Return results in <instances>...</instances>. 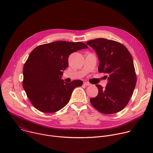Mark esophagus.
Returning <instances> with one entry per match:
<instances>
[{"label": "esophagus", "mask_w": 153, "mask_h": 153, "mask_svg": "<svg viewBox=\"0 0 153 153\" xmlns=\"http://www.w3.org/2000/svg\"><path fill=\"white\" fill-rule=\"evenodd\" d=\"M83 85H86V86H90V85H91V84H90L89 82H83Z\"/></svg>", "instance_id": "esophagus-1"}]
</instances>
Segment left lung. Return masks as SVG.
I'll list each match as a JSON object with an SVG mask.
<instances>
[{
    "label": "left lung",
    "instance_id": "left-lung-1",
    "mask_svg": "<svg viewBox=\"0 0 153 153\" xmlns=\"http://www.w3.org/2000/svg\"><path fill=\"white\" fill-rule=\"evenodd\" d=\"M86 43L96 51L100 61L99 72L108 75V80L105 88L96 85L99 93L90 102L101 113H117L126 106L136 85L132 56L123 44L114 40L99 38Z\"/></svg>",
    "mask_w": 153,
    "mask_h": 153
}]
</instances>
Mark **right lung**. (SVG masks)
Returning <instances> with one entry per match:
<instances>
[{
  "label": "right lung",
  "mask_w": 153,
  "mask_h": 153,
  "mask_svg": "<svg viewBox=\"0 0 153 153\" xmlns=\"http://www.w3.org/2000/svg\"><path fill=\"white\" fill-rule=\"evenodd\" d=\"M84 43L56 41L36 47L24 64L22 85L31 104L39 111L52 113L70 101L71 94L83 82H64L63 72L68 66L69 56L88 48Z\"/></svg>",
  "instance_id": "1"
}]
</instances>
